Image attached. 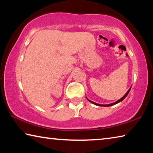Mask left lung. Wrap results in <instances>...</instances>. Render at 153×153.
<instances>
[{
	"mask_svg": "<svg viewBox=\"0 0 153 153\" xmlns=\"http://www.w3.org/2000/svg\"><path fill=\"white\" fill-rule=\"evenodd\" d=\"M130 90H131V87H130V88H129V89L128 90V92H127L126 93V94L124 95L122 98H121L120 100H117V101L115 102H113V103H111V104H108V105H100V104H98V103H96V102H94L91 101V100H89L88 98L87 97H86V98H87V100H88V101H90V102H92V104H94V105H97V106H101V107H110V106H113V105H116V104H117V103H119V102H120L122 101V100L124 99V98H125L127 97V96H128V94H129V91H130Z\"/></svg>",
	"mask_w": 153,
	"mask_h": 153,
	"instance_id": "obj_1",
	"label": "left lung"
}]
</instances>
